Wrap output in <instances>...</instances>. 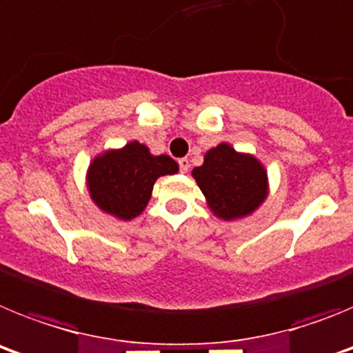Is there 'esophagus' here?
<instances>
[{"instance_id":"34e87169","label":"esophagus","mask_w":353,"mask_h":353,"mask_svg":"<svg viewBox=\"0 0 353 353\" xmlns=\"http://www.w3.org/2000/svg\"><path fill=\"white\" fill-rule=\"evenodd\" d=\"M179 166L182 173H187V171H189V161H187V159H180Z\"/></svg>"}]
</instances>
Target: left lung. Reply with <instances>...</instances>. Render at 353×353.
I'll use <instances>...</instances> for the list:
<instances>
[{"instance_id": "8db88e82", "label": "left lung", "mask_w": 353, "mask_h": 353, "mask_svg": "<svg viewBox=\"0 0 353 353\" xmlns=\"http://www.w3.org/2000/svg\"><path fill=\"white\" fill-rule=\"evenodd\" d=\"M215 217L239 221L252 215L269 196V174L254 155L219 143L205 154L203 164L192 170Z\"/></svg>"}]
</instances>
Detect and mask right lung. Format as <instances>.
<instances>
[{"instance_id":"obj_1","label":"right lung","mask_w":353,"mask_h":353,"mask_svg":"<svg viewBox=\"0 0 353 353\" xmlns=\"http://www.w3.org/2000/svg\"><path fill=\"white\" fill-rule=\"evenodd\" d=\"M174 173H179V164L170 155H154L134 139L92 159L86 189L99 210L114 219L132 221L148 205L159 176Z\"/></svg>"}]
</instances>
